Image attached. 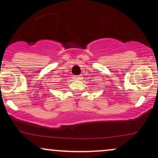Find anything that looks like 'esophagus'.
Returning <instances> with one entry per match:
<instances>
[{"instance_id":"esophagus-1","label":"esophagus","mask_w":158,"mask_h":158,"mask_svg":"<svg viewBox=\"0 0 158 158\" xmlns=\"http://www.w3.org/2000/svg\"><path fill=\"white\" fill-rule=\"evenodd\" d=\"M75 79H81V75H79V76H77V77H75Z\"/></svg>"}]
</instances>
